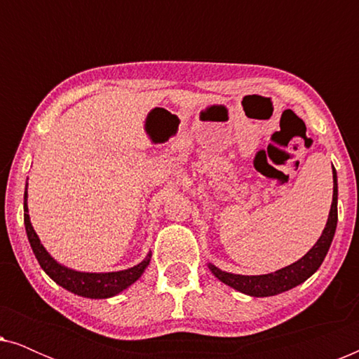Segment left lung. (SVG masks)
<instances>
[{
  "label": "left lung",
  "mask_w": 359,
  "mask_h": 359,
  "mask_svg": "<svg viewBox=\"0 0 359 359\" xmlns=\"http://www.w3.org/2000/svg\"><path fill=\"white\" fill-rule=\"evenodd\" d=\"M337 199H338V186H337V171L333 170V201L330 208V215H328L327 227L323 229L320 238L317 243L299 259V262L289 264V266L278 269V271L262 274V276H242V274H232L220 271L219 268L209 264L210 271L215 274V278L220 279L227 286L237 289V291L248 294L255 297H268L276 296L279 292L289 291L296 287L297 284L306 281L320 266L323 258L327 257L328 248H330L333 235H335L338 210H337Z\"/></svg>",
  "instance_id": "1"
}]
</instances>
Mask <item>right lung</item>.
<instances>
[{"label": "right lung", "mask_w": 359, "mask_h": 359, "mask_svg": "<svg viewBox=\"0 0 359 359\" xmlns=\"http://www.w3.org/2000/svg\"><path fill=\"white\" fill-rule=\"evenodd\" d=\"M27 186L26 193H24V225H26V232L29 243H31L32 252L36 255L39 264L50 276L57 284H60L62 287H65L67 291H72L78 296L90 297V299H106L112 297L121 291H124L126 287H129L132 283H135L137 279L142 276V273L145 271V268L150 263V255L144 262L137 264L134 268L124 269V271H116V273H80L75 269H68L62 264H58L50 255L47 253V250L42 247L41 240H39L37 233L34 232L31 220H29L27 214Z\"/></svg>", "instance_id": "right-lung-1"}]
</instances>
